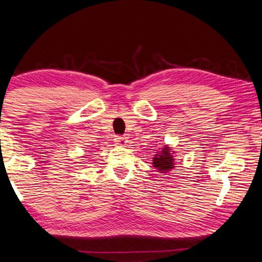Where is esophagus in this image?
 Returning a JSON list of instances; mask_svg holds the SVG:
<instances>
[{"label": "esophagus", "instance_id": "34e87169", "mask_svg": "<svg viewBox=\"0 0 262 262\" xmlns=\"http://www.w3.org/2000/svg\"><path fill=\"white\" fill-rule=\"evenodd\" d=\"M127 138L125 136H116L115 138V143L118 145V146H125L126 145V140Z\"/></svg>", "mask_w": 262, "mask_h": 262}]
</instances>
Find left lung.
I'll return each mask as SVG.
<instances>
[{"label":"left lung","mask_w":262,"mask_h":262,"mask_svg":"<svg viewBox=\"0 0 262 262\" xmlns=\"http://www.w3.org/2000/svg\"><path fill=\"white\" fill-rule=\"evenodd\" d=\"M173 151L167 145L161 148V151H158L156 157L153 158V167L160 170V173H168L170 169L174 168V157Z\"/></svg>","instance_id":"obj_1"}]
</instances>
